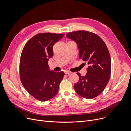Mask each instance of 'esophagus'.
<instances>
[{
	"mask_svg": "<svg viewBox=\"0 0 131 131\" xmlns=\"http://www.w3.org/2000/svg\"><path fill=\"white\" fill-rule=\"evenodd\" d=\"M72 73L71 72L68 71H65V74L66 75H69V74H72Z\"/></svg>",
	"mask_w": 131,
	"mask_h": 131,
	"instance_id": "34e87169",
	"label": "esophagus"
}]
</instances>
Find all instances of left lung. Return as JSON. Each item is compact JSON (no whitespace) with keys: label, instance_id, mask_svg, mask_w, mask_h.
Masks as SVG:
<instances>
[{"label":"left lung","instance_id":"8db88e82","mask_svg":"<svg viewBox=\"0 0 131 131\" xmlns=\"http://www.w3.org/2000/svg\"><path fill=\"white\" fill-rule=\"evenodd\" d=\"M66 37L76 42L79 58L88 63L85 76L77 73L79 80L74 85L81 97L91 99L104 91L111 78L112 61L106 45L97 34L87 31L69 32Z\"/></svg>","mask_w":131,"mask_h":131}]
</instances>
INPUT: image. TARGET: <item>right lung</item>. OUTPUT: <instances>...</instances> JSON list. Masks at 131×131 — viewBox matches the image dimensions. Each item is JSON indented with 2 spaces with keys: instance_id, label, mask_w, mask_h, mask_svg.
I'll return each mask as SVG.
<instances>
[{
  "instance_id": "obj_1",
  "label": "right lung",
  "mask_w": 131,
  "mask_h": 131,
  "mask_svg": "<svg viewBox=\"0 0 131 131\" xmlns=\"http://www.w3.org/2000/svg\"><path fill=\"white\" fill-rule=\"evenodd\" d=\"M64 36V33H39L27 41L23 49L20 80L26 90L39 101L49 100L58 93L64 72L50 71L48 64L53 56V46Z\"/></svg>"
}]
</instances>
